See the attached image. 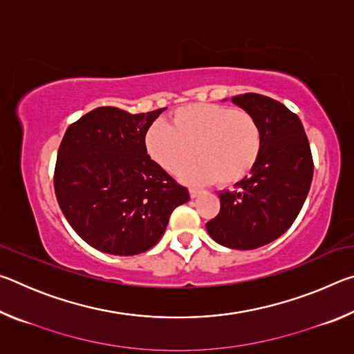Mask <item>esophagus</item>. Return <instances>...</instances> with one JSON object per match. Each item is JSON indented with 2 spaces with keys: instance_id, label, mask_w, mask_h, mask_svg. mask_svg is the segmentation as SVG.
Instances as JSON below:
<instances>
[{
  "instance_id": "esophagus-1",
  "label": "esophagus",
  "mask_w": 354,
  "mask_h": 354,
  "mask_svg": "<svg viewBox=\"0 0 354 354\" xmlns=\"http://www.w3.org/2000/svg\"><path fill=\"white\" fill-rule=\"evenodd\" d=\"M189 194H190L192 198H196V196H198L201 192L198 189H189Z\"/></svg>"
}]
</instances>
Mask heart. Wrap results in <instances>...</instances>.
Masks as SVG:
<instances>
[{"label":"heart","instance_id":"obj_1","mask_svg":"<svg viewBox=\"0 0 354 354\" xmlns=\"http://www.w3.org/2000/svg\"><path fill=\"white\" fill-rule=\"evenodd\" d=\"M145 151L160 169L196 183L231 185L253 170L262 149V131L247 111L218 104H190L173 113L170 128L154 123L143 137Z\"/></svg>","mask_w":354,"mask_h":354}]
</instances>
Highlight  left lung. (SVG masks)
Wrapping results in <instances>:
<instances>
[{
  "mask_svg": "<svg viewBox=\"0 0 354 354\" xmlns=\"http://www.w3.org/2000/svg\"><path fill=\"white\" fill-rule=\"evenodd\" d=\"M262 131V149L250 176L218 192L220 212L206 230L232 250H254L289 230L313 183L314 162L301 120L279 101L259 93L232 97Z\"/></svg>",
  "mask_w": 354,
  "mask_h": 354,
  "instance_id": "obj_1",
  "label": "left lung"
}]
</instances>
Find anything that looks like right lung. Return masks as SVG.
I'll return each instance as SVG.
<instances>
[{
	"label": "right lung",
	"instance_id": "add662e5",
	"mask_svg": "<svg viewBox=\"0 0 354 354\" xmlns=\"http://www.w3.org/2000/svg\"><path fill=\"white\" fill-rule=\"evenodd\" d=\"M164 109L97 107L70 124L57 151L55 192L75 232L115 256L153 248L189 190L156 165L143 137Z\"/></svg>",
	"mask_w": 354,
	"mask_h": 354
}]
</instances>
